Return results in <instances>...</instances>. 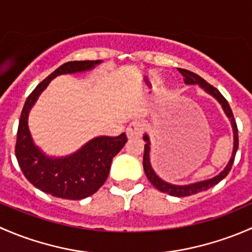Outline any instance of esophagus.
<instances>
[{
  "label": "esophagus",
  "mask_w": 252,
  "mask_h": 252,
  "mask_svg": "<svg viewBox=\"0 0 252 252\" xmlns=\"http://www.w3.org/2000/svg\"><path fill=\"white\" fill-rule=\"evenodd\" d=\"M142 131H144V126H142L140 122L135 121L131 122L128 126V128H126V135H128L129 139L140 138L142 135Z\"/></svg>",
  "instance_id": "1"
}]
</instances>
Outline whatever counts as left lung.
Masks as SVG:
<instances>
[{"mask_svg":"<svg viewBox=\"0 0 252 252\" xmlns=\"http://www.w3.org/2000/svg\"><path fill=\"white\" fill-rule=\"evenodd\" d=\"M178 70H179V72L182 73L183 77H184L185 84H188V85H199L200 88L204 89L206 93L210 94L211 96H213V97H215L216 100L220 103L223 111H224V113L227 114V117L229 118L230 124H232V128H233V134H234V147H233V154H232V157H230L229 162H228V164L225 166V168L223 169L220 174L216 175V177H213V178H211V179L202 180V182H197V183H192V184H188V185L169 184V183L162 180L158 175L155 173L154 168L151 167V162H150V145L151 144H150L149 136L145 134L144 140L146 141V144H145L144 159H142V164H144V171H145V174H146L147 179H149L150 182H151V184L154 185L157 190H159V191L166 192V194L171 195V196L184 197V196H190V195L197 194V192H200V191H205V190L215 187L216 184H218L220 180L224 179V178L227 177L228 173L230 172V169H232L233 162H234V158H235V154H236V151H238L239 138H238V126H236L232 108H230L228 101L223 97L222 94H220V91L215 88V86H212L211 84H208L207 81L204 80V79H202L201 77H199L197 74H195V73L190 72V70H187V69H178Z\"/></svg>","mask_w":252,"mask_h":252,"instance_id":"8db88e82","label":"left lung"}]
</instances>
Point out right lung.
<instances>
[{
  "mask_svg": "<svg viewBox=\"0 0 252 252\" xmlns=\"http://www.w3.org/2000/svg\"><path fill=\"white\" fill-rule=\"evenodd\" d=\"M101 61H72L58 67L28 96L18 126L16 157L23 174L46 194L67 200H81L95 194L110 173L113 157L126 142V134L97 136L86 142L77 152L65 157L46 156L32 141L28 116L37 97L57 75L86 72Z\"/></svg>",
  "mask_w": 252,
  "mask_h": 252,
  "instance_id": "right-lung-1",
  "label": "right lung"
}]
</instances>
